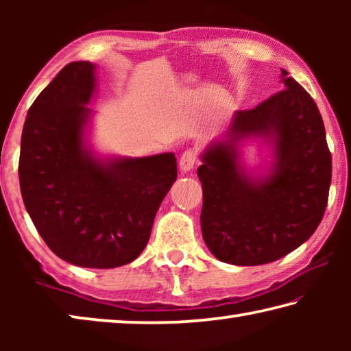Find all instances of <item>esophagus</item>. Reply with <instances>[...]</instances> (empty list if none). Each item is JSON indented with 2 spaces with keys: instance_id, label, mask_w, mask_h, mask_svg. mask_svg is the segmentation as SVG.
<instances>
[{
  "instance_id": "34e87169",
  "label": "esophagus",
  "mask_w": 351,
  "mask_h": 351,
  "mask_svg": "<svg viewBox=\"0 0 351 351\" xmlns=\"http://www.w3.org/2000/svg\"><path fill=\"white\" fill-rule=\"evenodd\" d=\"M198 159V153L195 150H186L180 158V170L182 173H186V171H190L195 167V162H197Z\"/></svg>"
}]
</instances>
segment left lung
I'll use <instances>...</instances> for the list:
<instances>
[{
	"label": "left lung",
	"instance_id": "1",
	"mask_svg": "<svg viewBox=\"0 0 351 351\" xmlns=\"http://www.w3.org/2000/svg\"><path fill=\"white\" fill-rule=\"evenodd\" d=\"M285 90L252 110L237 111L232 138L204 153L197 173L203 186L201 230L224 263L265 265L285 257L314 234L331 184V152L314 99L282 69ZM275 136L276 171L249 182L238 171L234 141Z\"/></svg>",
	"mask_w": 351,
	"mask_h": 351
}]
</instances>
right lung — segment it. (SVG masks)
<instances>
[{
    "label": "right lung",
    "mask_w": 351,
    "mask_h": 351,
    "mask_svg": "<svg viewBox=\"0 0 351 351\" xmlns=\"http://www.w3.org/2000/svg\"><path fill=\"white\" fill-rule=\"evenodd\" d=\"M94 64L68 63L27 111L19 176L26 210L47 247L82 268H117L139 257L154 215L176 181L173 153L100 164L82 133Z\"/></svg>",
    "instance_id": "add662e5"
}]
</instances>
